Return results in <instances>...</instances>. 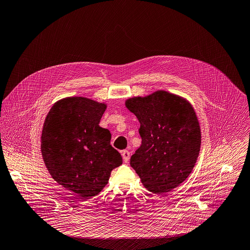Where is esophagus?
<instances>
[{
	"label": "esophagus",
	"instance_id": "esophagus-1",
	"mask_svg": "<svg viewBox=\"0 0 250 250\" xmlns=\"http://www.w3.org/2000/svg\"><path fill=\"white\" fill-rule=\"evenodd\" d=\"M122 158H123V160H124V162H128L129 161V159H130V152L129 151H123L122 152Z\"/></svg>",
	"mask_w": 250,
	"mask_h": 250
}]
</instances>
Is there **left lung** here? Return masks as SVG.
<instances>
[{
  "instance_id": "left-lung-1",
  "label": "left lung",
  "mask_w": 250,
  "mask_h": 250,
  "mask_svg": "<svg viewBox=\"0 0 250 250\" xmlns=\"http://www.w3.org/2000/svg\"><path fill=\"white\" fill-rule=\"evenodd\" d=\"M136 114L141 145L130 164L142 184L154 194H165L192 172L201 149V128L192 105L168 91L126 100Z\"/></svg>"
}]
</instances>
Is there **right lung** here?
<instances>
[{"mask_svg": "<svg viewBox=\"0 0 250 250\" xmlns=\"http://www.w3.org/2000/svg\"><path fill=\"white\" fill-rule=\"evenodd\" d=\"M107 105L86 97L63 98L45 117L41 152L52 179L82 199L99 194L122 164L111 133L99 126Z\"/></svg>", "mask_w": 250, "mask_h": 250, "instance_id": "add662e5", "label": "right lung"}]
</instances>
